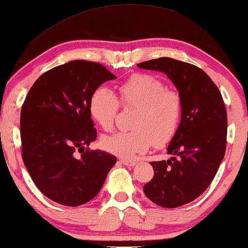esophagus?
I'll list each match as a JSON object with an SVG mask.
<instances>
[{
    "label": "esophagus",
    "mask_w": 248,
    "mask_h": 248,
    "mask_svg": "<svg viewBox=\"0 0 248 248\" xmlns=\"http://www.w3.org/2000/svg\"><path fill=\"white\" fill-rule=\"evenodd\" d=\"M121 162L124 164V166H127V167H134L136 163V161H134V160H127V159H123V160H121Z\"/></svg>",
    "instance_id": "obj_1"
}]
</instances>
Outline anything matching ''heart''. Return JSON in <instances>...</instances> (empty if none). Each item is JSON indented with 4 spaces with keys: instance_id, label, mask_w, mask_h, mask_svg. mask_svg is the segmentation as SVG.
Segmentation results:
<instances>
[{
    "instance_id": "b5f03b06",
    "label": "heart",
    "mask_w": 248,
    "mask_h": 248,
    "mask_svg": "<svg viewBox=\"0 0 248 248\" xmlns=\"http://www.w3.org/2000/svg\"><path fill=\"white\" fill-rule=\"evenodd\" d=\"M120 102L124 107H136L131 131H121L102 138L107 152L131 159L148 151L152 143L157 148L173 139L182 114V100L178 92L170 91L153 75L135 74L118 88ZM93 121L109 131L118 110L116 95L105 86L96 88L89 99Z\"/></svg>"
}]
</instances>
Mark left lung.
Instances as JSON below:
<instances>
[{"instance_id": "1", "label": "left lung", "mask_w": 248, "mask_h": 248, "mask_svg": "<svg viewBox=\"0 0 248 248\" xmlns=\"http://www.w3.org/2000/svg\"><path fill=\"white\" fill-rule=\"evenodd\" d=\"M138 67L166 74L181 96L180 124L167 149L173 156L151 162L154 177L143 186L154 203L180 207L209 186L224 159L227 138L224 100L210 77L193 64L163 57Z\"/></svg>"}]
</instances>
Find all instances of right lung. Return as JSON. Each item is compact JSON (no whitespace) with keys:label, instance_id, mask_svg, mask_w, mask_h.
<instances>
[{"label":"right lung","instance_id":"add662e5","mask_svg":"<svg viewBox=\"0 0 248 248\" xmlns=\"http://www.w3.org/2000/svg\"><path fill=\"white\" fill-rule=\"evenodd\" d=\"M112 79L116 77L103 64L74 60L41 75L28 93L20 118L22 159L52 202L69 207L88 202L116 163L108 152L86 149L97 138L89 99Z\"/></svg>","mask_w":248,"mask_h":248}]
</instances>
